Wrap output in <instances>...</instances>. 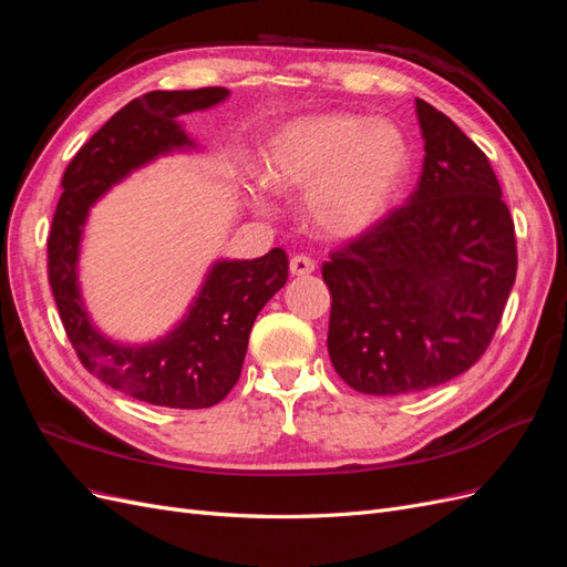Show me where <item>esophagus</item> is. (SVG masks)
Returning <instances> with one entry per match:
<instances>
[{
  "instance_id": "esophagus-1",
  "label": "esophagus",
  "mask_w": 567,
  "mask_h": 567,
  "mask_svg": "<svg viewBox=\"0 0 567 567\" xmlns=\"http://www.w3.org/2000/svg\"><path fill=\"white\" fill-rule=\"evenodd\" d=\"M288 269H290V274H293V277H307V274H312L317 269V265H315L312 257L293 255V257H290Z\"/></svg>"
}]
</instances>
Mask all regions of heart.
<instances>
[{
  "instance_id": "obj_1",
  "label": "heart",
  "mask_w": 567,
  "mask_h": 567,
  "mask_svg": "<svg viewBox=\"0 0 567 567\" xmlns=\"http://www.w3.org/2000/svg\"><path fill=\"white\" fill-rule=\"evenodd\" d=\"M271 192L307 188L305 215L336 238L367 231L398 196L409 169L404 134L383 120L329 113L290 120L260 148Z\"/></svg>"
}]
</instances>
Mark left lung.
<instances>
[{
	"label": "left lung",
	"instance_id": "8db88e82",
	"mask_svg": "<svg viewBox=\"0 0 567 567\" xmlns=\"http://www.w3.org/2000/svg\"><path fill=\"white\" fill-rule=\"evenodd\" d=\"M423 173L390 210L323 262L329 354L364 394L447 383L485 354L516 281V229L487 156L416 99Z\"/></svg>",
	"mask_w": 567,
	"mask_h": 567
}]
</instances>
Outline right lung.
I'll return each mask as SVG.
<instances>
[{"label": "right lung", "mask_w": 567, "mask_h": 567, "mask_svg": "<svg viewBox=\"0 0 567 567\" xmlns=\"http://www.w3.org/2000/svg\"><path fill=\"white\" fill-rule=\"evenodd\" d=\"M225 87L148 92L120 109L68 163L51 231L47 271L63 329L82 367L99 381L156 406L205 409L241 375L255 317L288 279V255L217 262L177 329L144 348L120 346L90 323L78 288V250L90 205L161 153L194 146L177 117L227 99Z\"/></svg>", "instance_id": "right-lung-1"}]
</instances>
